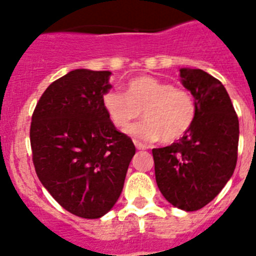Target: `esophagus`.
<instances>
[{"instance_id":"esophagus-1","label":"esophagus","mask_w":256,"mask_h":256,"mask_svg":"<svg viewBox=\"0 0 256 256\" xmlns=\"http://www.w3.org/2000/svg\"><path fill=\"white\" fill-rule=\"evenodd\" d=\"M134 144H136V148H137V150H146V148H148L144 144H141V142H138V141H134Z\"/></svg>"}]
</instances>
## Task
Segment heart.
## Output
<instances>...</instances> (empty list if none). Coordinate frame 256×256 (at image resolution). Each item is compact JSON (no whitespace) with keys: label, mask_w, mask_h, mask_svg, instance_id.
I'll return each instance as SVG.
<instances>
[{"label":"heart","mask_w":256,"mask_h":256,"mask_svg":"<svg viewBox=\"0 0 256 256\" xmlns=\"http://www.w3.org/2000/svg\"><path fill=\"white\" fill-rule=\"evenodd\" d=\"M102 106L118 128L130 126L142 112L144 120L126 130L140 142L177 141L191 130L198 115V104L191 92L150 76L130 79L126 94L116 90L105 92Z\"/></svg>","instance_id":"obj_1"}]
</instances>
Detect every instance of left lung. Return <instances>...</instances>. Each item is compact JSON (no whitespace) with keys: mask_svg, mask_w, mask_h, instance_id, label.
<instances>
[{"mask_svg":"<svg viewBox=\"0 0 256 256\" xmlns=\"http://www.w3.org/2000/svg\"><path fill=\"white\" fill-rule=\"evenodd\" d=\"M180 82L198 104L191 130L177 142L154 148L158 187L173 206L204 208L234 174L238 148V118L224 86L201 69L182 68Z\"/></svg>","mask_w":256,"mask_h":256,"instance_id":"1","label":"left lung"}]
</instances>
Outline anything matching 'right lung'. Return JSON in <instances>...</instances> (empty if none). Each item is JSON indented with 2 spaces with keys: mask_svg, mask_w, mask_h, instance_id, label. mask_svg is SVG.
<instances>
[{
  "mask_svg": "<svg viewBox=\"0 0 256 256\" xmlns=\"http://www.w3.org/2000/svg\"><path fill=\"white\" fill-rule=\"evenodd\" d=\"M112 72L76 69L47 87L34 108L30 146L50 195L76 216L97 219L123 191L136 148L102 106Z\"/></svg>",
  "mask_w": 256,
  "mask_h": 256,
  "instance_id": "right-lung-1",
  "label": "right lung"
}]
</instances>
